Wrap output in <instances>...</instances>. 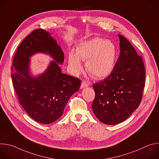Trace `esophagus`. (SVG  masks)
<instances>
[{
  "instance_id": "1",
  "label": "esophagus",
  "mask_w": 159,
  "mask_h": 159,
  "mask_svg": "<svg viewBox=\"0 0 159 159\" xmlns=\"http://www.w3.org/2000/svg\"><path fill=\"white\" fill-rule=\"evenodd\" d=\"M89 85L88 82H85V81H83V82H82V84H81L80 88H81V89H83V88H84V87H88Z\"/></svg>"
}]
</instances>
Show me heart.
Returning a JSON list of instances; mask_svg holds the SVG:
<instances>
[{"mask_svg":"<svg viewBox=\"0 0 159 159\" xmlns=\"http://www.w3.org/2000/svg\"><path fill=\"white\" fill-rule=\"evenodd\" d=\"M117 58L115 44L101 38H94L79 43L74 51L68 54L71 72L77 75L82 70L80 60L85 61V69L96 79L108 76L114 69Z\"/></svg>","mask_w":159,"mask_h":159,"instance_id":"1","label":"heart"}]
</instances>
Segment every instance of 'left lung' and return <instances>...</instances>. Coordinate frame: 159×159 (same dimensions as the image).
<instances>
[{"mask_svg": "<svg viewBox=\"0 0 159 159\" xmlns=\"http://www.w3.org/2000/svg\"><path fill=\"white\" fill-rule=\"evenodd\" d=\"M120 38V57L109 76L93 85L92 107L102 123L114 125L126 120L142 99L145 69L141 56L124 36Z\"/></svg>", "mask_w": 159, "mask_h": 159, "instance_id": "8db88e82", "label": "left lung"}]
</instances>
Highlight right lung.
Here are the masks:
<instances>
[{"label": "right lung", "mask_w": 159, "mask_h": 159, "mask_svg": "<svg viewBox=\"0 0 159 159\" xmlns=\"http://www.w3.org/2000/svg\"><path fill=\"white\" fill-rule=\"evenodd\" d=\"M50 54L55 60L36 78L29 72V58L36 52ZM64 55L51 34L43 29L31 32L21 42L15 53L11 77L19 102L28 115L42 124L60 118L70 98L81 84L78 78L61 73Z\"/></svg>", "instance_id": "obj_1"}]
</instances>
